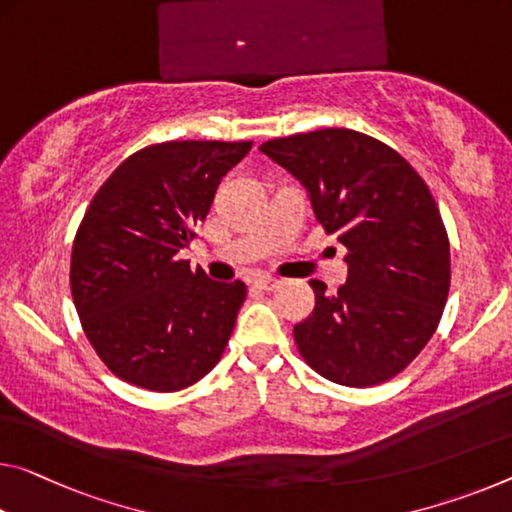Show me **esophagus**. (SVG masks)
<instances>
[{"label":"esophagus","instance_id":"obj_1","mask_svg":"<svg viewBox=\"0 0 512 512\" xmlns=\"http://www.w3.org/2000/svg\"><path fill=\"white\" fill-rule=\"evenodd\" d=\"M255 287L264 289V291H273V289L280 287V280H278V278H269V275H264V278L255 280Z\"/></svg>","mask_w":512,"mask_h":512}]
</instances>
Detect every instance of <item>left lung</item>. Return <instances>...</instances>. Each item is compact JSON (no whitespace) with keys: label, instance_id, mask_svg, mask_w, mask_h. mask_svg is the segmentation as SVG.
Masks as SVG:
<instances>
[{"label":"left lung","instance_id":"left-lung-1","mask_svg":"<svg viewBox=\"0 0 512 512\" xmlns=\"http://www.w3.org/2000/svg\"><path fill=\"white\" fill-rule=\"evenodd\" d=\"M305 186L316 221L348 250V280L294 326L303 360L323 378L371 387L417 358L442 319L451 255L426 182L389 145L353 129H316L259 145Z\"/></svg>","mask_w":512,"mask_h":512}]
</instances>
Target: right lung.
Wrapping results in <instances>:
<instances>
[{"label":"right lung","mask_w":512,"mask_h":512,"mask_svg":"<svg viewBox=\"0 0 512 512\" xmlns=\"http://www.w3.org/2000/svg\"><path fill=\"white\" fill-rule=\"evenodd\" d=\"M250 148V141L150 145L113 170L88 205L72 243V300L95 353L125 383L177 392L221 360L246 285L209 280L180 250Z\"/></svg>","instance_id":"1"}]
</instances>
